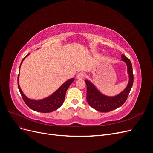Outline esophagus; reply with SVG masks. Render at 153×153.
<instances>
[{"instance_id": "esophagus-1", "label": "esophagus", "mask_w": 153, "mask_h": 153, "mask_svg": "<svg viewBox=\"0 0 153 153\" xmlns=\"http://www.w3.org/2000/svg\"><path fill=\"white\" fill-rule=\"evenodd\" d=\"M85 76V74L83 72H80L79 73L77 74L76 75V78L78 79H84Z\"/></svg>"}]
</instances>
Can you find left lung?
I'll return each mask as SVG.
<instances>
[{
    "mask_svg": "<svg viewBox=\"0 0 153 153\" xmlns=\"http://www.w3.org/2000/svg\"><path fill=\"white\" fill-rule=\"evenodd\" d=\"M122 61L126 62L129 75V82L127 87L119 94L109 97L106 96L96 89L89 80H85L87 85V101L92 108L101 112H108L122 106L126 101L133 84V74L132 64L128 58L124 55H121Z\"/></svg>",
    "mask_w": 153,
    "mask_h": 153,
    "instance_id": "left-lung-1",
    "label": "left lung"
}]
</instances>
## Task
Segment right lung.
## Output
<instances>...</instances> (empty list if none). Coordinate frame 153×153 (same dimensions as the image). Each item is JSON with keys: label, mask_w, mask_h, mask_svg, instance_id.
Instances as JSON below:
<instances>
[{"label": "right lung", "mask_w": 153, "mask_h": 153, "mask_svg": "<svg viewBox=\"0 0 153 153\" xmlns=\"http://www.w3.org/2000/svg\"><path fill=\"white\" fill-rule=\"evenodd\" d=\"M29 55V53L28 55H27L26 56L22 59L21 64L23 61L25 59V58L27 56H28ZM18 80H19V74H18V87L22 95V98L24 100L25 104L28 106L30 108L34 111H36V112H39L42 113H48L58 109L60 106L63 104L64 101V98H65L66 92L69 85L72 84V82L74 80V78H72L71 79L66 81V82H64L53 94L47 97V98L41 100H33L29 99L27 98V96H25V95L23 93L22 89H20Z\"/></svg>", "instance_id": "right-lung-1"}]
</instances>
